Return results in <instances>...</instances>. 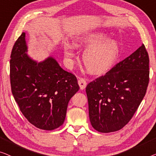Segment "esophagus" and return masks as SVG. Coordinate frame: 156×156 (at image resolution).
Wrapping results in <instances>:
<instances>
[{"mask_svg":"<svg viewBox=\"0 0 156 156\" xmlns=\"http://www.w3.org/2000/svg\"><path fill=\"white\" fill-rule=\"evenodd\" d=\"M78 83L79 86H80V90H84L85 88V87H86L87 85V83H86V80H85L84 78H79Z\"/></svg>","mask_w":156,"mask_h":156,"instance_id":"34e87169","label":"esophagus"}]
</instances>
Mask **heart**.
I'll list each match as a JSON object with an SVG mask.
<instances>
[{
  "instance_id": "obj_1",
  "label": "heart",
  "mask_w": 156,
  "mask_h": 156,
  "mask_svg": "<svg viewBox=\"0 0 156 156\" xmlns=\"http://www.w3.org/2000/svg\"><path fill=\"white\" fill-rule=\"evenodd\" d=\"M106 34L96 32L78 37L74 41L76 48L87 47L83 54L85 69L93 74L104 73L111 69L119 54V44L112 39H106ZM67 63L71 65L74 54L71 46L63 48Z\"/></svg>"
}]
</instances>
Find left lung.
<instances>
[{
	"instance_id": "8db88e82",
	"label": "left lung",
	"mask_w": 156,
	"mask_h": 156,
	"mask_svg": "<svg viewBox=\"0 0 156 156\" xmlns=\"http://www.w3.org/2000/svg\"><path fill=\"white\" fill-rule=\"evenodd\" d=\"M149 83L144 44L86 87L92 126L102 133L122 129L134 115Z\"/></svg>"
}]
</instances>
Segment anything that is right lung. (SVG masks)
Here are the masks:
<instances>
[{
  "instance_id": "right-lung-1",
  "label": "right lung",
  "mask_w": 156,
  "mask_h": 156,
  "mask_svg": "<svg viewBox=\"0 0 156 156\" xmlns=\"http://www.w3.org/2000/svg\"><path fill=\"white\" fill-rule=\"evenodd\" d=\"M27 51L23 32L10 55L13 97L30 123L43 130H54L63 124L69 100L80 88L77 78L63 70L53 57L37 63Z\"/></svg>"
}]
</instances>
